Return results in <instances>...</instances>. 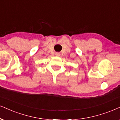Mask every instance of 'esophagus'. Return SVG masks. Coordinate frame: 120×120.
Segmentation results:
<instances>
[{
  "instance_id": "1",
  "label": "esophagus",
  "mask_w": 120,
  "mask_h": 120,
  "mask_svg": "<svg viewBox=\"0 0 120 120\" xmlns=\"http://www.w3.org/2000/svg\"><path fill=\"white\" fill-rule=\"evenodd\" d=\"M55 55L57 56H59L60 55V54L59 52H56L55 53Z\"/></svg>"
}]
</instances>
